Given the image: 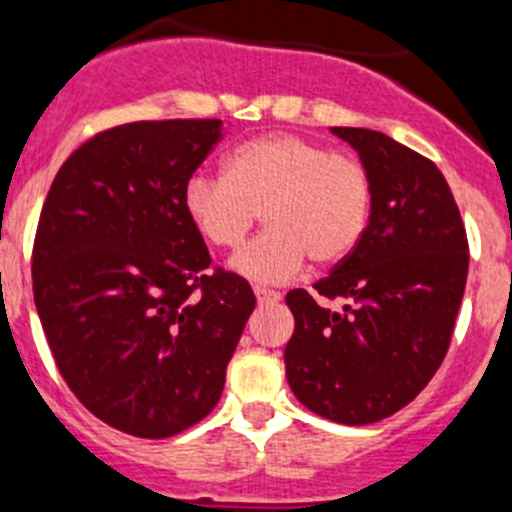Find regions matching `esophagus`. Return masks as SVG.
<instances>
[{"mask_svg": "<svg viewBox=\"0 0 512 512\" xmlns=\"http://www.w3.org/2000/svg\"><path fill=\"white\" fill-rule=\"evenodd\" d=\"M257 302H277L280 300V292L270 290V287H255Z\"/></svg>", "mask_w": 512, "mask_h": 512, "instance_id": "esophagus-1", "label": "esophagus"}]
</instances>
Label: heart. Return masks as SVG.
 Wrapping results in <instances>:
<instances>
[{
  "mask_svg": "<svg viewBox=\"0 0 512 512\" xmlns=\"http://www.w3.org/2000/svg\"><path fill=\"white\" fill-rule=\"evenodd\" d=\"M370 200L360 162L297 135L242 142L227 155L225 175L200 170L182 192L187 217L215 247H240L262 210L267 230L232 257V267L255 282L292 280L307 257L335 265L350 255Z\"/></svg>",
  "mask_w": 512,
  "mask_h": 512,
  "instance_id": "obj_1",
  "label": "heart"
}]
</instances>
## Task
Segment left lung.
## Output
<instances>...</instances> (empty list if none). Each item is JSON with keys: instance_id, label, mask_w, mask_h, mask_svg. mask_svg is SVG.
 Returning <instances> with one entry per match:
<instances>
[{"instance_id": "8db88e82", "label": "left lung", "mask_w": 512, "mask_h": 512, "mask_svg": "<svg viewBox=\"0 0 512 512\" xmlns=\"http://www.w3.org/2000/svg\"><path fill=\"white\" fill-rule=\"evenodd\" d=\"M370 177L367 227L355 250L307 290L287 292L295 332L285 375L312 413L370 425L415 400L438 372L468 280V237L443 172L393 137L332 127Z\"/></svg>"}]
</instances>
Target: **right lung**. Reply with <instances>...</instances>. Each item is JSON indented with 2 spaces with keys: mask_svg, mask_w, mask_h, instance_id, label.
Segmentation results:
<instances>
[{
  "mask_svg": "<svg viewBox=\"0 0 512 512\" xmlns=\"http://www.w3.org/2000/svg\"><path fill=\"white\" fill-rule=\"evenodd\" d=\"M220 119L132 122L54 177L32 252L34 305L69 390L102 423L172 438L212 413L245 322L247 280L210 275L182 205Z\"/></svg>",
  "mask_w": 512,
  "mask_h": 512,
  "instance_id": "right-lung-1",
  "label": "right lung"
}]
</instances>
